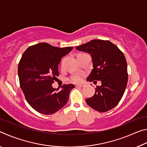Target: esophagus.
Masks as SVG:
<instances>
[{
    "mask_svg": "<svg viewBox=\"0 0 147 147\" xmlns=\"http://www.w3.org/2000/svg\"><path fill=\"white\" fill-rule=\"evenodd\" d=\"M75 87L76 88H82L83 86L82 85H76Z\"/></svg>",
    "mask_w": 147,
    "mask_h": 147,
    "instance_id": "obj_1",
    "label": "esophagus"
}]
</instances>
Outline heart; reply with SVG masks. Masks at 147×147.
<instances>
[{
  "instance_id": "obj_1",
  "label": "heart",
  "mask_w": 147,
  "mask_h": 147,
  "mask_svg": "<svg viewBox=\"0 0 147 147\" xmlns=\"http://www.w3.org/2000/svg\"><path fill=\"white\" fill-rule=\"evenodd\" d=\"M69 80L73 83H80L83 80V74L81 73H75L70 76Z\"/></svg>"
}]
</instances>
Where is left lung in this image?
<instances>
[{"instance_id":"1","label":"left lung","mask_w":147,"mask_h":147,"mask_svg":"<svg viewBox=\"0 0 147 147\" xmlns=\"http://www.w3.org/2000/svg\"><path fill=\"white\" fill-rule=\"evenodd\" d=\"M76 48L91 54L93 69L87 80L101 82L94 95L86 100L87 104L99 112L115 108L128 82L127 63L123 53L111 42L101 39H93Z\"/></svg>"}]
</instances>
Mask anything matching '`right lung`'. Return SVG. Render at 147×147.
I'll return each instance as SVG.
<instances>
[{"instance_id":"right-lung-1","label":"right lung","mask_w":147,"mask_h":147,"mask_svg":"<svg viewBox=\"0 0 147 147\" xmlns=\"http://www.w3.org/2000/svg\"><path fill=\"white\" fill-rule=\"evenodd\" d=\"M73 49L40 43L29 47L22 56L18 65L20 87L30 106L38 112L52 115L67 102L73 84L63 85L59 91L52 84L59 76L61 58Z\"/></svg>"}]
</instances>
